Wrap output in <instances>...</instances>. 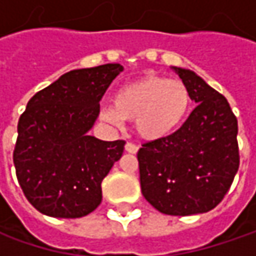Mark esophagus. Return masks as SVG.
<instances>
[{
	"label": "esophagus",
	"mask_w": 256,
	"mask_h": 256,
	"mask_svg": "<svg viewBox=\"0 0 256 256\" xmlns=\"http://www.w3.org/2000/svg\"><path fill=\"white\" fill-rule=\"evenodd\" d=\"M125 151L130 154H136L138 152V145L132 142H126L125 144Z\"/></svg>",
	"instance_id": "1"
}]
</instances>
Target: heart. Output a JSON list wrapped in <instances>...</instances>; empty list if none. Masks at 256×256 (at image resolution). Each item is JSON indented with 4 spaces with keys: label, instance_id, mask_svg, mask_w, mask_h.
Masks as SVG:
<instances>
[{
    "label": "heart",
    "instance_id": "1",
    "mask_svg": "<svg viewBox=\"0 0 256 256\" xmlns=\"http://www.w3.org/2000/svg\"><path fill=\"white\" fill-rule=\"evenodd\" d=\"M191 106V94L180 80L146 75L122 85L114 94L112 108L101 114L104 121L120 124L135 121L140 136L148 141L174 134L185 121Z\"/></svg>",
    "mask_w": 256,
    "mask_h": 256
}]
</instances>
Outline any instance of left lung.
<instances>
[{"label":"left lung","mask_w":256,"mask_h":256,"mask_svg":"<svg viewBox=\"0 0 256 256\" xmlns=\"http://www.w3.org/2000/svg\"><path fill=\"white\" fill-rule=\"evenodd\" d=\"M196 106L175 132L138 151L144 198L166 215L214 210L240 168L238 121L226 98L190 70L174 66Z\"/></svg>","instance_id":"1"}]
</instances>
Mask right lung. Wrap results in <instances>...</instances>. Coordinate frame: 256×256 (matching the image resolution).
<instances>
[{
	"label": "right lung",
	"mask_w": 256,
	"mask_h": 256,
	"mask_svg": "<svg viewBox=\"0 0 256 256\" xmlns=\"http://www.w3.org/2000/svg\"><path fill=\"white\" fill-rule=\"evenodd\" d=\"M122 71L120 64L74 70L28 101L12 158L18 184L36 211L81 218L101 204V182L125 141H101L88 131L106 88Z\"/></svg>",
	"instance_id": "add662e5"
}]
</instances>
